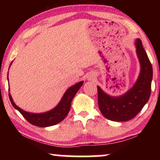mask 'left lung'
I'll return each instance as SVG.
<instances>
[{"label":"left lung","mask_w":160,"mask_h":160,"mask_svg":"<svg viewBox=\"0 0 160 160\" xmlns=\"http://www.w3.org/2000/svg\"><path fill=\"white\" fill-rule=\"evenodd\" d=\"M135 44L140 64V72L134 85L119 97L110 96L97 86L99 110L105 118L111 121L121 122L131 120L142 110L150 98L152 67L141 40L137 39Z\"/></svg>","instance_id":"left-lung-1"}]
</instances>
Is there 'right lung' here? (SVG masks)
I'll list each match as a JSON object with an SVG mask.
<instances>
[{"mask_svg": "<svg viewBox=\"0 0 160 160\" xmlns=\"http://www.w3.org/2000/svg\"><path fill=\"white\" fill-rule=\"evenodd\" d=\"M12 62L10 65L12 64ZM83 82V81H80V82L69 88L63 94L61 102L58 103L57 106L51 111L44 113H34L25 112L15 104L10 92L9 98L13 107L18 110L23 117L32 125L39 127L51 126L60 123L66 117L70 109V106H71L72 100L75 97V94L78 92V90L82 85Z\"/></svg>", "mask_w": 160, "mask_h": 160, "instance_id": "1", "label": "right lung"}]
</instances>
